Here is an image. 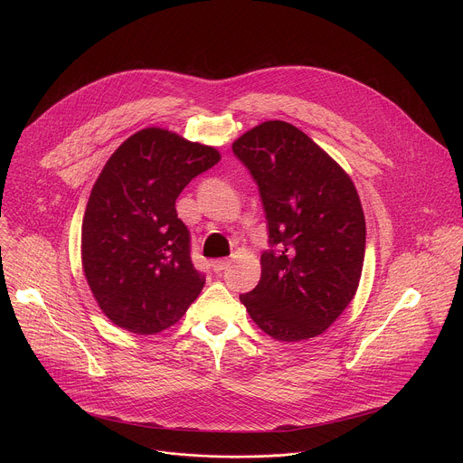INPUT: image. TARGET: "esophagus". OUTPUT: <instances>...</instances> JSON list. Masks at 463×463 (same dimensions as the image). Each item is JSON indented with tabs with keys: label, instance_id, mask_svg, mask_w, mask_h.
I'll return each instance as SVG.
<instances>
[{
	"label": "esophagus",
	"instance_id": "34e87169",
	"mask_svg": "<svg viewBox=\"0 0 463 463\" xmlns=\"http://www.w3.org/2000/svg\"><path fill=\"white\" fill-rule=\"evenodd\" d=\"M229 266H231V260H227V258H220V260H214V261H213V269H214L216 273L225 271Z\"/></svg>",
	"mask_w": 463,
	"mask_h": 463
}]
</instances>
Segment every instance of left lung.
Here are the masks:
<instances>
[{
    "mask_svg": "<svg viewBox=\"0 0 463 463\" xmlns=\"http://www.w3.org/2000/svg\"><path fill=\"white\" fill-rule=\"evenodd\" d=\"M258 184L269 250L240 295L250 318L282 343L324 334L355 297L366 223L350 175L304 131L268 120L232 143Z\"/></svg>",
    "mask_w": 463,
    "mask_h": 463,
    "instance_id": "8db88e82",
    "label": "left lung"
}]
</instances>
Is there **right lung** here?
Instances as JSON below:
<instances>
[{
    "label": "right lung",
    "instance_id": "obj_1",
    "mask_svg": "<svg viewBox=\"0 0 463 463\" xmlns=\"http://www.w3.org/2000/svg\"><path fill=\"white\" fill-rule=\"evenodd\" d=\"M222 159L213 146L145 128L108 159L82 220V268L104 315L137 335L175 324L205 286L177 218L183 188Z\"/></svg>",
    "mask_w": 463,
    "mask_h": 463
}]
</instances>
